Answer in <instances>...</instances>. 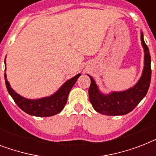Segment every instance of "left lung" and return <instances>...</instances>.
Here are the masks:
<instances>
[{
    "instance_id": "1",
    "label": "left lung",
    "mask_w": 156,
    "mask_h": 156,
    "mask_svg": "<svg viewBox=\"0 0 156 156\" xmlns=\"http://www.w3.org/2000/svg\"><path fill=\"white\" fill-rule=\"evenodd\" d=\"M141 41L144 48V68L138 82L133 87L120 92H112L104 95L100 92L95 80L90 75V85L88 90L89 100L95 111L107 116L126 115L135 108L141 100L145 97L150 87L151 78V55L147 45L141 33Z\"/></svg>"
}]
</instances>
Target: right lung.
<instances>
[{
	"label": "right lung",
	"instance_id": "1",
	"mask_svg": "<svg viewBox=\"0 0 156 156\" xmlns=\"http://www.w3.org/2000/svg\"><path fill=\"white\" fill-rule=\"evenodd\" d=\"M80 75V73H78L73 78H70L69 80L66 81L53 95L38 100L26 99L18 95V93H16L10 87L9 83L6 79L5 73V80L6 88L8 90L9 94L13 98L16 104L23 111L31 116H52L61 112V110L64 108L67 102L69 93Z\"/></svg>",
	"mask_w": 156,
	"mask_h": 156
}]
</instances>
